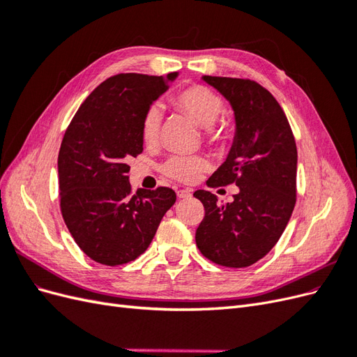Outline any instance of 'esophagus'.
<instances>
[{
	"instance_id": "esophagus-1",
	"label": "esophagus",
	"mask_w": 357,
	"mask_h": 357,
	"mask_svg": "<svg viewBox=\"0 0 357 357\" xmlns=\"http://www.w3.org/2000/svg\"><path fill=\"white\" fill-rule=\"evenodd\" d=\"M192 195V190L190 189H180L177 190V197L178 198H189Z\"/></svg>"
}]
</instances>
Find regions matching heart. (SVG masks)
<instances>
[{
  "label": "heart",
  "mask_w": 357,
  "mask_h": 357,
  "mask_svg": "<svg viewBox=\"0 0 357 357\" xmlns=\"http://www.w3.org/2000/svg\"><path fill=\"white\" fill-rule=\"evenodd\" d=\"M172 105L185 113L193 122L204 128V137L208 143L225 146L229 139L226 126H218L220 114L223 113V100L219 93L202 84H193L181 89L171 98ZM160 126V112L156 107L149 109L142 123V138L144 144L152 146L158 142ZM208 168V160L204 156H172L164 165V174L168 177L192 183Z\"/></svg>",
  "instance_id": "1"
}]
</instances>
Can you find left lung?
Segmentation results:
<instances>
[{
    "mask_svg": "<svg viewBox=\"0 0 357 357\" xmlns=\"http://www.w3.org/2000/svg\"><path fill=\"white\" fill-rule=\"evenodd\" d=\"M232 105L235 137L229 155L208 178V188L235 183L234 201L220 204L197 190L205 215L195 240L211 262L250 266L277 244L296 202L298 152L287 117L274 96L247 79L204 75Z\"/></svg>",
    "mask_w": 357,
    "mask_h": 357,
    "instance_id": "8db88e82",
    "label": "left lung"
}]
</instances>
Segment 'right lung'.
Segmentation results:
<instances>
[{"label":"right lung","instance_id":"add662e5","mask_svg":"<svg viewBox=\"0 0 357 357\" xmlns=\"http://www.w3.org/2000/svg\"><path fill=\"white\" fill-rule=\"evenodd\" d=\"M178 73L117 74L84 100L63 135L58 156L61 213L74 241L92 261L116 266L152 243L176 192L129 185L128 162L143 152L142 123Z\"/></svg>","mask_w":357,"mask_h":357}]
</instances>
